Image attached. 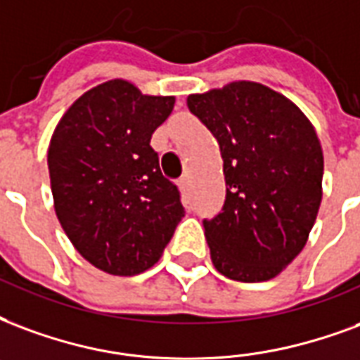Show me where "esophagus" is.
Instances as JSON below:
<instances>
[{"mask_svg":"<svg viewBox=\"0 0 360 360\" xmlns=\"http://www.w3.org/2000/svg\"><path fill=\"white\" fill-rule=\"evenodd\" d=\"M177 187H179L181 193L187 194V191H188V177H187V175H185V177H181V179L177 181Z\"/></svg>","mask_w":360,"mask_h":360,"instance_id":"34e87169","label":"esophagus"}]
</instances>
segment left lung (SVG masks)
Masks as SVG:
<instances>
[{
  "mask_svg": "<svg viewBox=\"0 0 360 360\" xmlns=\"http://www.w3.org/2000/svg\"><path fill=\"white\" fill-rule=\"evenodd\" d=\"M191 112L219 143L225 206L204 221L214 267L227 278L281 275L307 244L322 200L321 141L282 93L238 79L188 95Z\"/></svg>",
  "mask_w": 360,
  "mask_h": 360,
  "instance_id": "8db88e82",
  "label": "left lung"
}]
</instances>
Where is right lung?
Listing matches in <instances>:
<instances>
[{
    "instance_id": "right-lung-1",
    "label": "right lung",
    "mask_w": 360,
    "mask_h": 360,
    "mask_svg": "<svg viewBox=\"0 0 360 360\" xmlns=\"http://www.w3.org/2000/svg\"><path fill=\"white\" fill-rule=\"evenodd\" d=\"M173 105V95L108 79L76 98L53 131L55 214L72 246L103 273L133 276L153 267L185 215L150 146Z\"/></svg>"
}]
</instances>
